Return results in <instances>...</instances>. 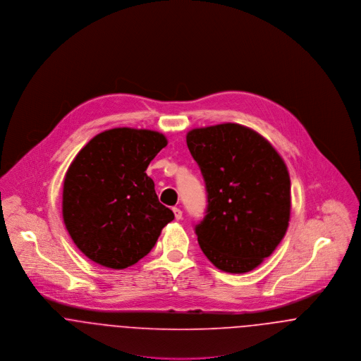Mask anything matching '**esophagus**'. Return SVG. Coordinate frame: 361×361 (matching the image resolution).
<instances>
[{"label":"esophagus","instance_id":"1","mask_svg":"<svg viewBox=\"0 0 361 361\" xmlns=\"http://www.w3.org/2000/svg\"><path fill=\"white\" fill-rule=\"evenodd\" d=\"M173 212H174L176 220H181V219H183V212H181L178 207H173Z\"/></svg>","mask_w":361,"mask_h":361}]
</instances>
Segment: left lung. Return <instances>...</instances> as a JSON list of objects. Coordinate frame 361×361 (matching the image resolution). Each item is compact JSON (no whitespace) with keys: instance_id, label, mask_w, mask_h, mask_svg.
Instances as JSON below:
<instances>
[{"instance_id":"8db88e82","label":"left lung","mask_w":361,"mask_h":361,"mask_svg":"<svg viewBox=\"0 0 361 361\" xmlns=\"http://www.w3.org/2000/svg\"><path fill=\"white\" fill-rule=\"evenodd\" d=\"M187 145L207 191L195 226L204 256L226 273L252 271L279 246L290 217V178L276 148L237 123L194 128Z\"/></svg>"}]
</instances>
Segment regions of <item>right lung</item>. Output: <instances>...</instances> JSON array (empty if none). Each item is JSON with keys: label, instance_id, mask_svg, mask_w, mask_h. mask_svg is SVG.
<instances>
[{"label": "right lung", "instance_id": "right-lung-1", "mask_svg": "<svg viewBox=\"0 0 361 361\" xmlns=\"http://www.w3.org/2000/svg\"><path fill=\"white\" fill-rule=\"evenodd\" d=\"M166 145L158 131L118 127L97 134L71 163L63 180V223L94 263L114 270L135 264L174 219L145 173Z\"/></svg>", "mask_w": 361, "mask_h": 361}]
</instances>
